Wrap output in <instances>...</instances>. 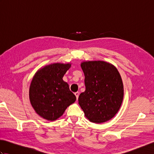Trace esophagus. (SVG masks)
<instances>
[{
    "instance_id": "34e87169",
    "label": "esophagus",
    "mask_w": 154,
    "mask_h": 154,
    "mask_svg": "<svg viewBox=\"0 0 154 154\" xmlns=\"http://www.w3.org/2000/svg\"><path fill=\"white\" fill-rule=\"evenodd\" d=\"M75 97H76L77 99H78V98H79V92L75 93Z\"/></svg>"
}]
</instances>
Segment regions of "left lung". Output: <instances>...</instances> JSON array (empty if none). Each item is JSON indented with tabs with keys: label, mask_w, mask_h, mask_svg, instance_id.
<instances>
[{
	"label": "left lung",
	"mask_w": 154,
	"mask_h": 154,
	"mask_svg": "<svg viewBox=\"0 0 154 154\" xmlns=\"http://www.w3.org/2000/svg\"><path fill=\"white\" fill-rule=\"evenodd\" d=\"M85 75V91L79 104L90 122L100 124L116 115L122 103L124 85L116 67L104 61H85L81 63Z\"/></svg>",
	"instance_id": "8db88e82"
}]
</instances>
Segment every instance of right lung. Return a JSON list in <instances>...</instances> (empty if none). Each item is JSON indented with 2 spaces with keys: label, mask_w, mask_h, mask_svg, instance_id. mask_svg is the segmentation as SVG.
<instances>
[{
  "label": "right lung",
  "mask_w": 154,
  "mask_h": 154,
  "mask_svg": "<svg viewBox=\"0 0 154 154\" xmlns=\"http://www.w3.org/2000/svg\"><path fill=\"white\" fill-rule=\"evenodd\" d=\"M71 64L54 63L42 67L32 78L29 98L32 107L43 119L54 121L75 103L76 97L63 77Z\"/></svg>",
  "instance_id": "1"
}]
</instances>
